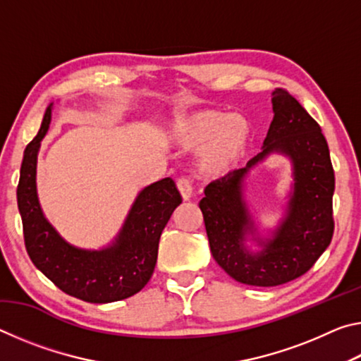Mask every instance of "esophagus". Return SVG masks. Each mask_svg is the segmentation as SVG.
I'll return each mask as SVG.
<instances>
[{
	"label": "esophagus",
	"mask_w": 361,
	"mask_h": 361,
	"mask_svg": "<svg viewBox=\"0 0 361 361\" xmlns=\"http://www.w3.org/2000/svg\"><path fill=\"white\" fill-rule=\"evenodd\" d=\"M176 186H178V191L181 194L183 200H189L192 197V186H191V183H189V180L180 178L178 183H176Z\"/></svg>",
	"instance_id": "1"
}]
</instances>
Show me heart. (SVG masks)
<instances>
[{
  "label": "heart",
  "mask_w": 361,
  "mask_h": 361,
  "mask_svg": "<svg viewBox=\"0 0 361 361\" xmlns=\"http://www.w3.org/2000/svg\"><path fill=\"white\" fill-rule=\"evenodd\" d=\"M172 142L181 151H197L195 170L204 178H221L239 167L252 142V126L240 114L200 111L178 121Z\"/></svg>",
  "instance_id": "b5f03b06"
}]
</instances>
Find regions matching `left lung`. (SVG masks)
Masks as SVG:
<instances>
[{
  "mask_svg": "<svg viewBox=\"0 0 361 361\" xmlns=\"http://www.w3.org/2000/svg\"><path fill=\"white\" fill-rule=\"evenodd\" d=\"M272 111L262 151L243 169L210 183L199 204L213 258L228 276L252 286L301 277L328 248L334 231V170L320 126L283 89L272 92ZM271 154L292 162V185L283 218L262 236L245 192L251 170Z\"/></svg>",
  "mask_w": 361,
  "mask_h": 361,
  "instance_id": "left-lung-1",
  "label": "left lung"
}]
</instances>
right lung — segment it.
Listing matches in <instances>:
<instances>
[{
    "mask_svg": "<svg viewBox=\"0 0 361 361\" xmlns=\"http://www.w3.org/2000/svg\"><path fill=\"white\" fill-rule=\"evenodd\" d=\"M46 108L38 135L23 152L17 205L30 259L66 295L85 302L106 304L137 295L154 272L159 239L181 195L173 180L162 178L137 194L121 229L108 245L81 248L66 242L49 223L36 189V167L42 138L52 121Z\"/></svg>",
    "mask_w": 361,
    "mask_h": 361,
    "instance_id": "right-lung-1",
    "label": "right lung"
}]
</instances>
